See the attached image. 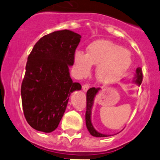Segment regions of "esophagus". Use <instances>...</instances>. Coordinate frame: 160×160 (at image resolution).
I'll return each mask as SVG.
<instances>
[{"label": "esophagus", "mask_w": 160, "mask_h": 160, "mask_svg": "<svg viewBox=\"0 0 160 160\" xmlns=\"http://www.w3.org/2000/svg\"><path fill=\"white\" fill-rule=\"evenodd\" d=\"M82 89H83V92H87L89 89V84H87V83L83 84V86H82Z\"/></svg>", "instance_id": "1"}]
</instances>
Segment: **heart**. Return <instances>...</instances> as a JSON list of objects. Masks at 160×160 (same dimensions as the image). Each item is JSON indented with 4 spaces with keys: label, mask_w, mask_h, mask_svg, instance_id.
<instances>
[{
    "label": "heart",
    "mask_w": 160,
    "mask_h": 160,
    "mask_svg": "<svg viewBox=\"0 0 160 160\" xmlns=\"http://www.w3.org/2000/svg\"><path fill=\"white\" fill-rule=\"evenodd\" d=\"M74 63L80 76H88L92 65H97L95 76L102 83L119 80L132 63L131 53L122 46L105 39L97 40L88 46L87 53L76 51Z\"/></svg>",
    "instance_id": "b5f03b06"
}]
</instances>
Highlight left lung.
<instances>
[{
    "label": "left lung",
    "instance_id": "obj_1",
    "mask_svg": "<svg viewBox=\"0 0 160 160\" xmlns=\"http://www.w3.org/2000/svg\"><path fill=\"white\" fill-rule=\"evenodd\" d=\"M143 80V73L141 68H137L136 70V75L135 78H134V82L137 83L138 85L141 84V82ZM100 90L99 88H91L87 92V110H86V114H85V120H86V125L88 129L89 132L91 135L93 137H108V135L106 134L100 133V132H97L95 129H94L93 125L92 124V121H91V115H92V106H93L94 98H95V95L98 93V91Z\"/></svg>",
    "mask_w": 160,
    "mask_h": 160
}]
</instances>
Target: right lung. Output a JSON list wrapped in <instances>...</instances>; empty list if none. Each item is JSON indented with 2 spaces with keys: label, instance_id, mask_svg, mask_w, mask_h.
<instances>
[{
  "label": "right lung",
  "instance_id": "add662e5",
  "mask_svg": "<svg viewBox=\"0 0 160 160\" xmlns=\"http://www.w3.org/2000/svg\"><path fill=\"white\" fill-rule=\"evenodd\" d=\"M77 33L68 30L52 32L40 38L28 58L21 85L23 114L33 129L51 132L63 117L69 95L80 90L73 83L69 68L80 42Z\"/></svg>",
  "mask_w": 160,
  "mask_h": 160
}]
</instances>
